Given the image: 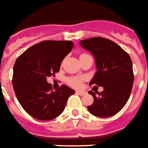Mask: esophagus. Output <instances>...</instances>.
Masks as SVG:
<instances>
[{"label": "esophagus", "instance_id": "1", "mask_svg": "<svg viewBox=\"0 0 148 148\" xmlns=\"http://www.w3.org/2000/svg\"><path fill=\"white\" fill-rule=\"evenodd\" d=\"M76 94H78L79 95H86V92L85 91H82V90H77L76 91Z\"/></svg>", "mask_w": 148, "mask_h": 148}]
</instances>
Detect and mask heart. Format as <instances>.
<instances>
[{
  "instance_id": "obj_1",
  "label": "heart",
  "mask_w": 148,
  "mask_h": 148,
  "mask_svg": "<svg viewBox=\"0 0 148 148\" xmlns=\"http://www.w3.org/2000/svg\"><path fill=\"white\" fill-rule=\"evenodd\" d=\"M87 53H82L81 55H86ZM82 81L83 79L81 77H72V78H69L68 79V84L72 87H75V88H79L81 87V84H82Z\"/></svg>"
}]
</instances>
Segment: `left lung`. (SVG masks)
<instances>
[{"label":"left lung","instance_id":"obj_1","mask_svg":"<svg viewBox=\"0 0 148 148\" xmlns=\"http://www.w3.org/2000/svg\"><path fill=\"white\" fill-rule=\"evenodd\" d=\"M81 45L95 56L97 72L90 85L103 86L95 95L89 91L94 103L87 108L99 117H109L118 113L126 104L134 83L133 64L130 55L109 39L91 37L81 40Z\"/></svg>","mask_w":148,"mask_h":148}]
</instances>
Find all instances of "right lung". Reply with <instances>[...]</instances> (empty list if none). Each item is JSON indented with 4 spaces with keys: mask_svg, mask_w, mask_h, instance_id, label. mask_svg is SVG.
Masks as SVG:
<instances>
[{
    "mask_svg": "<svg viewBox=\"0 0 148 148\" xmlns=\"http://www.w3.org/2000/svg\"><path fill=\"white\" fill-rule=\"evenodd\" d=\"M71 40H44L25 50L17 58L13 88L23 108L40 121H49L63 112L75 91L65 85L52 90L47 78L59 72L61 62L72 50Z\"/></svg>",
    "mask_w": 148,
    "mask_h": 148,
    "instance_id": "obj_1",
    "label": "right lung"
}]
</instances>
